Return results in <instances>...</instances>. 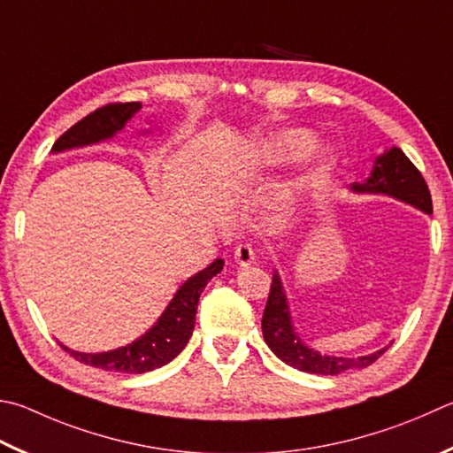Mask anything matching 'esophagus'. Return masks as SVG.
Segmentation results:
<instances>
[{
  "label": "esophagus",
  "instance_id": "34e87169",
  "mask_svg": "<svg viewBox=\"0 0 453 453\" xmlns=\"http://www.w3.org/2000/svg\"><path fill=\"white\" fill-rule=\"evenodd\" d=\"M234 259L240 267H248L255 261V251L251 245H240V248H237L234 253Z\"/></svg>",
  "mask_w": 453,
  "mask_h": 453
}]
</instances>
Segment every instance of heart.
<instances>
[{
  "label": "heart",
  "instance_id": "obj_1",
  "mask_svg": "<svg viewBox=\"0 0 453 453\" xmlns=\"http://www.w3.org/2000/svg\"><path fill=\"white\" fill-rule=\"evenodd\" d=\"M315 142V133L307 128H281L259 146V150L253 156V162L261 168H275L297 160L307 153L305 164L293 182V194L303 196L311 188H315L331 172L334 164L333 152L328 148H312Z\"/></svg>",
  "mask_w": 453,
  "mask_h": 453
}]
</instances>
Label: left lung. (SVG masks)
I'll use <instances>...</instances> for the list:
<instances>
[{
  "instance_id": "8db88e82",
  "label": "left lung",
  "mask_w": 453,
  "mask_h": 453,
  "mask_svg": "<svg viewBox=\"0 0 453 453\" xmlns=\"http://www.w3.org/2000/svg\"><path fill=\"white\" fill-rule=\"evenodd\" d=\"M350 192L388 196V198L404 202L424 213H432V196L430 190H427L426 180L414 164L410 162L408 156L396 146L386 148L380 156H376L370 174L365 180H360V182L350 184ZM261 331L267 347L273 350L277 358L309 374L333 376L347 372V370L366 368L374 360L380 358L384 350L388 349L384 347L372 352V355L349 358L320 355L319 350L307 347L301 341L297 331H295L289 301H287L281 277H279L277 271L273 273V281H271L265 311H263Z\"/></svg>"
}]
</instances>
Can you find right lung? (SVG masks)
I'll return each mask as SVG.
<instances>
[{"label": "right lung", "instance_id": "add662e5", "mask_svg": "<svg viewBox=\"0 0 453 453\" xmlns=\"http://www.w3.org/2000/svg\"><path fill=\"white\" fill-rule=\"evenodd\" d=\"M142 109L141 103H117L106 104L103 109L90 112L88 117L79 120L75 127H71L59 141L51 148V152H65L73 148H83L103 141H109L122 128L134 114ZM150 133L144 130L142 134ZM224 269V259H216L200 273L192 275L186 283L180 285L174 297L164 309L158 320L148 328V331L138 336L127 347H119L106 352H79L69 347H61L69 355L79 360V363L111 370V372H125V374H142L150 372L154 368H160L174 360L190 341L194 325H196V311H198V301L211 277H216Z\"/></svg>", "mask_w": 453, "mask_h": 453}]
</instances>
